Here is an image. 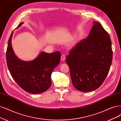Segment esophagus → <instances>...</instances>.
<instances>
[{"label":"esophagus","mask_w":121,"mask_h":121,"mask_svg":"<svg viewBox=\"0 0 121 121\" xmlns=\"http://www.w3.org/2000/svg\"><path fill=\"white\" fill-rule=\"evenodd\" d=\"M66 59V57H65V55L63 54H62L61 57V60L62 61H64Z\"/></svg>","instance_id":"esophagus-1"}]
</instances>
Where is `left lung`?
I'll return each mask as SVG.
<instances>
[{"label":"left lung","mask_w":121,"mask_h":121,"mask_svg":"<svg viewBox=\"0 0 121 121\" xmlns=\"http://www.w3.org/2000/svg\"><path fill=\"white\" fill-rule=\"evenodd\" d=\"M93 23L87 39L76 44L66 57L73 86L81 92H91L101 86L112 62L109 34L99 22Z\"/></svg>","instance_id":"obj_1"}]
</instances>
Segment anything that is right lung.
Instances as JSON below:
<instances>
[{
	"label": "right lung",
	"mask_w": 121,
	"mask_h": 121,
	"mask_svg": "<svg viewBox=\"0 0 121 121\" xmlns=\"http://www.w3.org/2000/svg\"><path fill=\"white\" fill-rule=\"evenodd\" d=\"M23 23L21 22L15 29ZM13 32L14 31L9 38L6 51L7 65L11 75L18 85L27 92L37 94L45 92L51 85L52 71L60 63V52L49 54L42 51L33 60H21L16 56L12 47Z\"/></svg>",
	"instance_id": "obj_1"
}]
</instances>
